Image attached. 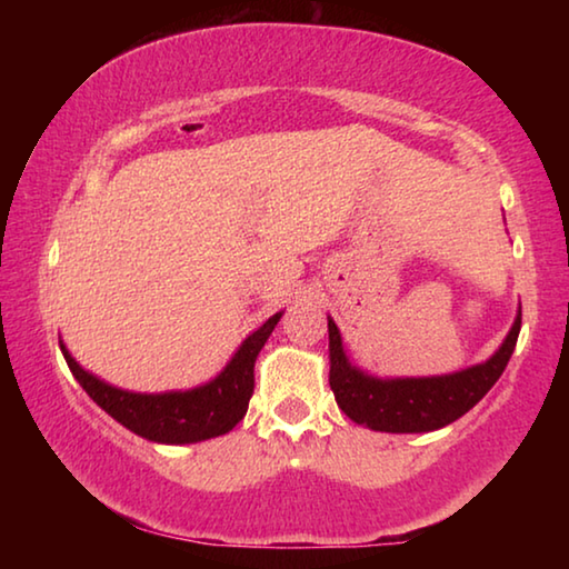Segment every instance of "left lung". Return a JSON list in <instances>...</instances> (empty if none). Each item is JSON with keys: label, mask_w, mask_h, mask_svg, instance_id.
I'll list each match as a JSON object with an SVG mask.
<instances>
[{"label": "left lung", "mask_w": 569, "mask_h": 569, "mask_svg": "<svg viewBox=\"0 0 569 569\" xmlns=\"http://www.w3.org/2000/svg\"><path fill=\"white\" fill-rule=\"evenodd\" d=\"M519 326H522V308L492 359L469 366L465 371L423 379H377L349 363L339 326L329 319V383L336 403L346 417L373 431L419 435V431L447 427L465 417L502 377L517 346Z\"/></svg>", "instance_id": "1"}]
</instances>
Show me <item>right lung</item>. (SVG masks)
<instances>
[{
  "mask_svg": "<svg viewBox=\"0 0 569 569\" xmlns=\"http://www.w3.org/2000/svg\"><path fill=\"white\" fill-rule=\"evenodd\" d=\"M278 319H281V313L271 316L261 329L250 333L213 381L190 391L134 393L110 387L102 379L92 377L90 371H84L64 349L62 341L60 349L80 387L124 429L134 431L142 439L158 441V445H192V441L228 435L246 417L256 383L253 366Z\"/></svg>",
  "mask_w": 569,
  "mask_h": 569,
  "instance_id": "obj_1",
  "label": "right lung"
}]
</instances>
